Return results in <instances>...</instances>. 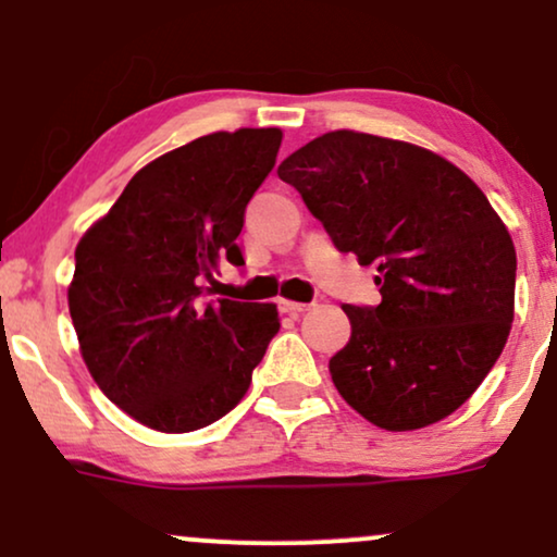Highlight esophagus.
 <instances>
[{"instance_id":"esophagus-1","label":"esophagus","mask_w":557,"mask_h":557,"mask_svg":"<svg viewBox=\"0 0 557 557\" xmlns=\"http://www.w3.org/2000/svg\"><path fill=\"white\" fill-rule=\"evenodd\" d=\"M277 306H280V311H283V314H293V317H296V314H304V311H309L314 304H298V300H285V298H280Z\"/></svg>"}]
</instances>
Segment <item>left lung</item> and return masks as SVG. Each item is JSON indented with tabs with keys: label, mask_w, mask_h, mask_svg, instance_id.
I'll return each mask as SVG.
<instances>
[{
	"label": "left lung",
	"mask_w": 557,
	"mask_h": 557,
	"mask_svg": "<svg viewBox=\"0 0 557 557\" xmlns=\"http://www.w3.org/2000/svg\"><path fill=\"white\" fill-rule=\"evenodd\" d=\"M337 251L376 267L382 304L354 306L330 359L337 393L389 432L450 417L500 359L516 248L456 164L403 140L324 133L277 168Z\"/></svg>",
	"instance_id": "1"
}]
</instances>
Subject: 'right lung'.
<instances>
[{
	"label": "right lung",
	"mask_w": 557,
	"mask_h": 557,
	"mask_svg": "<svg viewBox=\"0 0 557 557\" xmlns=\"http://www.w3.org/2000/svg\"><path fill=\"white\" fill-rule=\"evenodd\" d=\"M283 133L201 136L133 175L75 248L67 290L101 393L159 432H194L238 406L280 330L277 306L209 300L222 259L240 267L246 207Z\"/></svg>",
	"instance_id": "add662e5"
}]
</instances>
